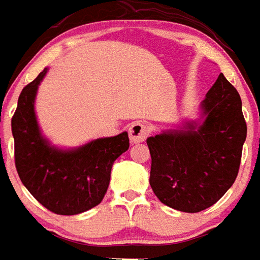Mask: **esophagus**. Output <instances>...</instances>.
Segmentation results:
<instances>
[{"instance_id": "1", "label": "esophagus", "mask_w": 260, "mask_h": 260, "mask_svg": "<svg viewBox=\"0 0 260 260\" xmlns=\"http://www.w3.org/2000/svg\"><path fill=\"white\" fill-rule=\"evenodd\" d=\"M150 127L147 123L142 121L133 122L130 127H128V135H130V141L133 143H139L143 142L146 139V137L149 135Z\"/></svg>"}]
</instances>
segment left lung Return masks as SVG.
<instances>
[{
	"label": "left lung",
	"instance_id": "obj_1",
	"mask_svg": "<svg viewBox=\"0 0 260 260\" xmlns=\"http://www.w3.org/2000/svg\"><path fill=\"white\" fill-rule=\"evenodd\" d=\"M202 125L147 138L150 186L164 205L199 212L216 203L237 179L247 125L237 89L223 74L202 102Z\"/></svg>",
	"mask_w": 260,
	"mask_h": 260
}]
</instances>
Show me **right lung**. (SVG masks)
<instances>
[{
	"instance_id": "obj_1",
	"label": "right lung",
	"mask_w": 260,
	"mask_h": 260,
	"mask_svg": "<svg viewBox=\"0 0 260 260\" xmlns=\"http://www.w3.org/2000/svg\"><path fill=\"white\" fill-rule=\"evenodd\" d=\"M46 72L19 94L12 118L14 162L21 182L41 205L58 215H76L102 202L113 164L128 149V135L95 139L76 150L49 146L34 114L38 85Z\"/></svg>"
}]
</instances>
